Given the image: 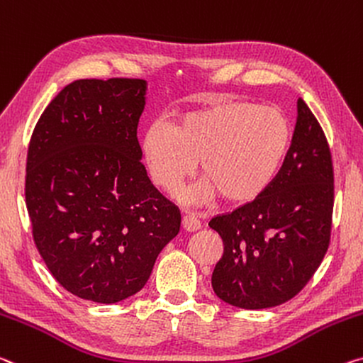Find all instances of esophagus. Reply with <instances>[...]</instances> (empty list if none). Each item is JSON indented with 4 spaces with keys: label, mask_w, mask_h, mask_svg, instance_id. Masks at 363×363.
<instances>
[{
    "label": "esophagus",
    "mask_w": 363,
    "mask_h": 363,
    "mask_svg": "<svg viewBox=\"0 0 363 363\" xmlns=\"http://www.w3.org/2000/svg\"><path fill=\"white\" fill-rule=\"evenodd\" d=\"M182 226H184V229H187V231L194 233V231H197V229L202 228V223H200L199 216L195 215L194 211L192 213L187 211L186 215H184V218H182Z\"/></svg>",
    "instance_id": "esophagus-1"
}]
</instances>
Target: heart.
<instances>
[{
	"mask_svg": "<svg viewBox=\"0 0 363 363\" xmlns=\"http://www.w3.org/2000/svg\"><path fill=\"white\" fill-rule=\"evenodd\" d=\"M291 128L283 111L252 101H221L182 114L176 129L153 124L143 135L152 181L176 192L195 169L205 179L184 199L208 203L216 195L249 202L267 189L289 150Z\"/></svg>",
	"mask_w": 363,
	"mask_h": 363,
	"instance_id": "obj_1",
	"label": "heart"
}]
</instances>
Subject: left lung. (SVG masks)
I'll list each match as a JSON object with an SVG mask.
<instances>
[{"instance_id":"obj_1","label":"left lung","mask_w":363,"mask_h":363,"mask_svg":"<svg viewBox=\"0 0 363 363\" xmlns=\"http://www.w3.org/2000/svg\"><path fill=\"white\" fill-rule=\"evenodd\" d=\"M335 171L323 129L302 99L278 174L250 203L211 218L224 250L211 276L229 306H281L312 279L330 247Z\"/></svg>"}]
</instances>
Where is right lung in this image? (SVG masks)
<instances>
[{
	"mask_svg": "<svg viewBox=\"0 0 363 363\" xmlns=\"http://www.w3.org/2000/svg\"><path fill=\"white\" fill-rule=\"evenodd\" d=\"M143 106V79L74 80L51 100L28 142L33 242L57 283L85 301L116 303L139 292L179 233V208L140 161Z\"/></svg>",
	"mask_w": 363,
	"mask_h": 363,
	"instance_id": "right-lung-1",
	"label": "right lung"
}]
</instances>
